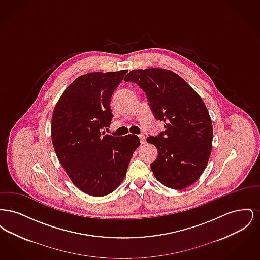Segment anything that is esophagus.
Segmentation results:
<instances>
[{"label":"esophagus","mask_w":260,"mask_h":260,"mask_svg":"<svg viewBox=\"0 0 260 260\" xmlns=\"http://www.w3.org/2000/svg\"><path fill=\"white\" fill-rule=\"evenodd\" d=\"M138 137H139L140 143H141V144H144V143H145V136H144V135H139Z\"/></svg>","instance_id":"esophagus-1"}]
</instances>
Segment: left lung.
I'll list each match as a JSON object with an SVG mask.
<instances>
[{"instance_id":"obj_1","label":"left lung","mask_w":260,"mask_h":260,"mask_svg":"<svg viewBox=\"0 0 260 260\" xmlns=\"http://www.w3.org/2000/svg\"><path fill=\"white\" fill-rule=\"evenodd\" d=\"M124 81L143 89L155 118L165 123L159 136L147 137L158 150L151 164L154 175L172 189L192 185L212 147V124L203 99L180 76L162 68L132 70Z\"/></svg>"}]
</instances>
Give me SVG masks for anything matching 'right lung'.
<instances>
[{
  "label": "right lung",
  "mask_w": 260,
  "mask_h": 260,
  "mask_svg": "<svg viewBox=\"0 0 260 260\" xmlns=\"http://www.w3.org/2000/svg\"><path fill=\"white\" fill-rule=\"evenodd\" d=\"M127 70L78 77L62 93L52 113L51 141L71 181L84 193L101 197L124 180L138 136L104 135L111 124L110 101Z\"/></svg>",
  "instance_id": "obj_1"
}]
</instances>
